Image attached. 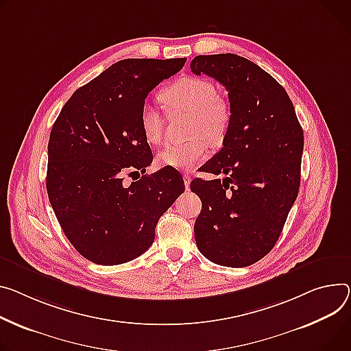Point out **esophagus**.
Here are the masks:
<instances>
[{
  "instance_id": "esophagus-1",
  "label": "esophagus",
  "mask_w": 351,
  "mask_h": 351,
  "mask_svg": "<svg viewBox=\"0 0 351 351\" xmlns=\"http://www.w3.org/2000/svg\"><path fill=\"white\" fill-rule=\"evenodd\" d=\"M183 180H184L186 190H189V187H190V180H192V176H190L189 173H184V175H183Z\"/></svg>"
}]
</instances>
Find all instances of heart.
<instances>
[{
    "mask_svg": "<svg viewBox=\"0 0 351 351\" xmlns=\"http://www.w3.org/2000/svg\"><path fill=\"white\" fill-rule=\"evenodd\" d=\"M168 110H187V133L192 136L182 143H171L156 155L159 167L192 171L207 152L208 143L219 145L231 127L230 105L218 97L214 82L202 77H183L159 93ZM140 127L144 138L158 145L164 140V116L156 106L145 104L140 113Z\"/></svg>",
    "mask_w": 351,
    "mask_h": 351,
    "instance_id": "1",
    "label": "heart"
}]
</instances>
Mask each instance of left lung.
<instances>
[{
  "mask_svg": "<svg viewBox=\"0 0 351 351\" xmlns=\"http://www.w3.org/2000/svg\"><path fill=\"white\" fill-rule=\"evenodd\" d=\"M193 74L228 90L232 114L227 138L203 167L224 179H195L204 200L195 222L199 250L213 263L246 267L273 249L300 189L302 127L285 89L265 70L237 54L197 56Z\"/></svg>",
  "mask_w": 351,
  "mask_h": 351,
  "instance_id": "1",
  "label": "left lung"
}]
</instances>
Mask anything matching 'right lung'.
<instances>
[{
    "label": "right lung",
    "instance_id": "right-lung-1",
    "mask_svg": "<svg viewBox=\"0 0 351 351\" xmlns=\"http://www.w3.org/2000/svg\"><path fill=\"white\" fill-rule=\"evenodd\" d=\"M184 62L117 61L78 88L53 124L49 200L67 239L93 263L113 266L140 256L154 242L159 217L184 192L182 175L169 167L123 182L152 162L140 127L145 98Z\"/></svg>",
    "mask_w": 351,
    "mask_h": 351
}]
</instances>
